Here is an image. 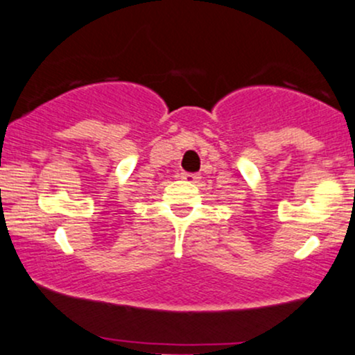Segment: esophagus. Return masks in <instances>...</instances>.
Returning <instances> with one entry per match:
<instances>
[{
  "instance_id": "34e87169",
  "label": "esophagus",
  "mask_w": 355,
  "mask_h": 355,
  "mask_svg": "<svg viewBox=\"0 0 355 355\" xmlns=\"http://www.w3.org/2000/svg\"><path fill=\"white\" fill-rule=\"evenodd\" d=\"M181 178L184 179L186 182H198L199 179H201V176H199V174H196V173H182Z\"/></svg>"
}]
</instances>
